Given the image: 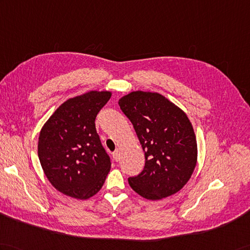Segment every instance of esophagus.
<instances>
[{"mask_svg": "<svg viewBox=\"0 0 250 250\" xmlns=\"http://www.w3.org/2000/svg\"><path fill=\"white\" fill-rule=\"evenodd\" d=\"M113 158H114V160L117 162L118 160H119V150L117 149V150H115V151L113 152Z\"/></svg>", "mask_w": 250, "mask_h": 250, "instance_id": "obj_1", "label": "esophagus"}]
</instances>
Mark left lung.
I'll use <instances>...</instances> for the list:
<instances>
[{"instance_id": "1", "label": "left lung", "mask_w": 250, "mask_h": 250, "mask_svg": "<svg viewBox=\"0 0 250 250\" xmlns=\"http://www.w3.org/2000/svg\"><path fill=\"white\" fill-rule=\"evenodd\" d=\"M118 103L134 126L146 159L143 171L129 178L130 187L150 200L176 194L197 162L196 137L187 114L154 92L133 91Z\"/></svg>"}]
</instances>
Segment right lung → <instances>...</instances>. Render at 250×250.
<instances>
[{
    "label": "right lung",
    "instance_id": "right-lung-1",
    "mask_svg": "<svg viewBox=\"0 0 250 250\" xmlns=\"http://www.w3.org/2000/svg\"><path fill=\"white\" fill-rule=\"evenodd\" d=\"M88 91L63 102L42 126L38 158L51 184L62 194L87 199L97 194L111 169L95 120L111 98Z\"/></svg>",
    "mask_w": 250,
    "mask_h": 250
}]
</instances>
